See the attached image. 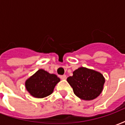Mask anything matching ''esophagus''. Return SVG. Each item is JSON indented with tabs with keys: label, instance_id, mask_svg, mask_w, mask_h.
Masks as SVG:
<instances>
[{
	"label": "esophagus",
	"instance_id": "esophagus-1",
	"mask_svg": "<svg viewBox=\"0 0 125 125\" xmlns=\"http://www.w3.org/2000/svg\"><path fill=\"white\" fill-rule=\"evenodd\" d=\"M60 78L62 79V80H65V79L67 78V77L65 75H63V76H60Z\"/></svg>",
	"mask_w": 125,
	"mask_h": 125
}]
</instances>
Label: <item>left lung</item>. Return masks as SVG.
<instances>
[{"label": "left lung", "instance_id": "left-lung-1", "mask_svg": "<svg viewBox=\"0 0 125 125\" xmlns=\"http://www.w3.org/2000/svg\"><path fill=\"white\" fill-rule=\"evenodd\" d=\"M67 81L78 98L91 100L101 94L105 79L98 72L81 67L74 71L73 76L68 77Z\"/></svg>", "mask_w": 125, "mask_h": 125}]
</instances>
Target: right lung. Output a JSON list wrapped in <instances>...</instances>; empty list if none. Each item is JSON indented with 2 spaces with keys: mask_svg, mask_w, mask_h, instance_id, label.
I'll use <instances>...</instances> for the list:
<instances>
[{
  "mask_svg": "<svg viewBox=\"0 0 125 125\" xmlns=\"http://www.w3.org/2000/svg\"><path fill=\"white\" fill-rule=\"evenodd\" d=\"M60 81V79L55 74L40 69L26 80L25 88L31 96L42 98L52 94Z\"/></svg>",
  "mask_w": 125,
  "mask_h": 125,
  "instance_id": "obj_1",
  "label": "right lung"
}]
</instances>
